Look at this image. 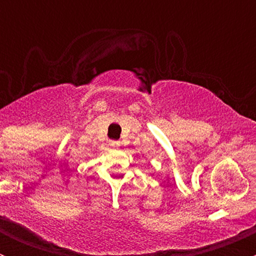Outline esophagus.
I'll return each mask as SVG.
<instances>
[{
    "label": "esophagus",
    "mask_w": 256,
    "mask_h": 256,
    "mask_svg": "<svg viewBox=\"0 0 256 256\" xmlns=\"http://www.w3.org/2000/svg\"><path fill=\"white\" fill-rule=\"evenodd\" d=\"M110 146H112V147H118V146H120V141L112 140V141H110Z\"/></svg>",
    "instance_id": "34e87169"
}]
</instances>
